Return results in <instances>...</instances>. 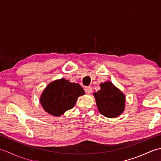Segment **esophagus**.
Segmentation results:
<instances>
[{"instance_id": "obj_1", "label": "esophagus", "mask_w": 161, "mask_h": 161, "mask_svg": "<svg viewBox=\"0 0 161 161\" xmlns=\"http://www.w3.org/2000/svg\"><path fill=\"white\" fill-rule=\"evenodd\" d=\"M84 91L86 92V93H91V92H92V88L91 87V86H86V87H85L84 88Z\"/></svg>"}]
</instances>
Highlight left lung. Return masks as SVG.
<instances>
[{
  "instance_id": "left-lung-1",
  "label": "left lung",
  "mask_w": 161,
  "mask_h": 161,
  "mask_svg": "<svg viewBox=\"0 0 161 161\" xmlns=\"http://www.w3.org/2000/svg\"><path fill=\"white\" fill-rule=\"evenodd\" d=\"M101 89L93 95L100 114L107 118H115L125 109V96L110 81L100 84Z\"/></svg>"
}]
</instances>
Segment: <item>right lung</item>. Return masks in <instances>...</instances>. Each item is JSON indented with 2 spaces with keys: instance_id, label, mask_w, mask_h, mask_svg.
Wrapping results in <instances>:
<instances>
[{
  "instance_id": "obj_1",
  "label": "right lung",
  "mask_w": 161,
  "mask_h": 161,
  "mask_svg": "<svg viewBox=\"0 0 161 161\" xmlns=\"http://www.w3.org/2000/svg\"><path fill=\"white\" fill-rule=\"evenodd\" d=\"M84 94L83 88L80 84L61 79L47 85L41 96L40 102L46 112L59 116L73 108L78 97Z\"/></svg>"
}]
</instances>
